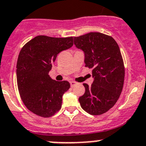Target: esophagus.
<instances>
[{
    "mask_svg": "<svg viewBox=\"0 0 146 146\" xmlns=\"http://www.w3.org/2000/svg\"><path fill=\"white\" fill-rule=\"evenodd\" d=\"M70 86L73 87V86H74L76 85V84H77V82H76V81H70Z\"/></svg>",
    "mask_w": 146,
    "mask_h": 146,
    "instance_id": "esophagus-1",
    "label": "esophagus"
}]
</instances>
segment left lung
Here are the masks:
<instances>
[{
  "instance_id": "obj_1",
  "label": "left lung",
  "mask_w": 146,
  "mask_h": 146,
  "mask_svg": "<svg viewBox=\"0 0 146 146\" xmlns=\"http://www.w3.org/2000/svg\"><path fill=\"white\" fill-rule=\"evenodd\" d=\"M74 44L85 53V66L93 68V84H84L80 104L92 115L110 110L119 99L125 79V66L117 43L111 36L90 32L74 37Z\"/></svg>"
}]
</instances>
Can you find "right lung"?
<instances>
[{
    "instance_id": "right-lung-1",
    "label": "right lung",
    "mask_w": 146,
    "mask_h": 146,
    "mask_svg": "<svg viewBox=\"0 0 146 146\" xmlns=\"http://www.w3.org/2000/svg\"><path fill=\"white\" fill-rule=\"evenodd\" d=\"M73 44V36L39 35L20 51L16 65L18 89L26 107L38 116L50 117L62 107V96L70 84L52 80L49 72L58 54Z\"/></svg>"
}]
</instances>
